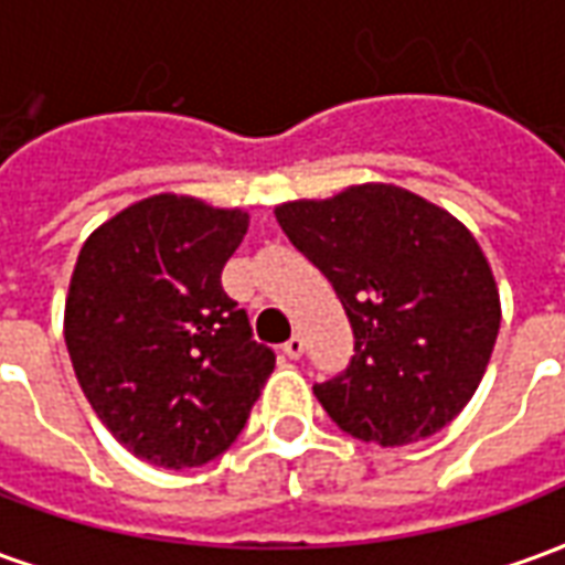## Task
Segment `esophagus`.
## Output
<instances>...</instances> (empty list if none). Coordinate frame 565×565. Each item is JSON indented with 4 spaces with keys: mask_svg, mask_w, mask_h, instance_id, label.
Instances as JSON below:
<instances>
[{
    "mask_svg": "<svg viewBox=\"0 0 565 565\" xmlns=\"http://www.w3.org/2000/svg\"><path fill=\"white\" fill-rule=\"evenodd\" d=\"M284 354L290 356V360H299V356L306 354V342H302L299 335H290V339L284 342Z\"/></svg>",
    "mask_w": 565,
    "mask_h": 565,
    "instance_id": "esophagus-1",
    "label": "esophagus"
}]
</instances>
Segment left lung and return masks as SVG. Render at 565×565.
Listing matches in <instances>:
<instances>
[{"instance_id":"obj_1","label":"left lung","mask_w":565,"mask_h":565,"mask_svg":"<svg viewBox=\"0 0 565 565\" xmlns=\"http://www.w3.org/2000/svg\"><path fill=\"white\" fill-rule=\"evenodd\" d=\"M275 217L330 278L354 330L351 363L315 384L327 415L381 448L448 426L484 379L502 318L469 230L391 184L287 202Z\"/></svg>"}]
</instances>
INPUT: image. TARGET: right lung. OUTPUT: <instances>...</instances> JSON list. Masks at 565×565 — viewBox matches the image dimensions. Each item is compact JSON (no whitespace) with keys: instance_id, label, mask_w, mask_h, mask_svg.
I'll list each match as a JSON object with an SVG mask.
<instances>
[{"instance_id":"add662e5","label":"right lung","mask_w":565,"mask_h":565,"mask_svg":"<svg viewBox=\"0 0 565 565\" xmlns=\"http://www.w3.org/2000/svg\"><path fill=\"white\" fill-rule=\"evenodd\" d=\"M245 233L238 209L160 193L81 247L68 356L93 412L139 460L190 469L221 457L275 369V351L221 284Z\"/></svg>"}]
</instances>
